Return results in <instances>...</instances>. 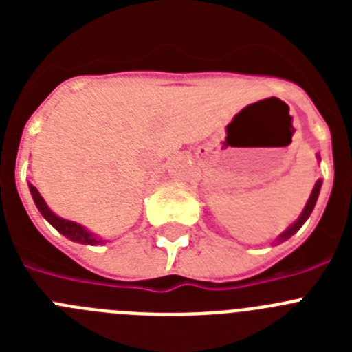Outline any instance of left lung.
<instances>
[{
    "instance_id": "1",
    "label": "left lung",
    "mask_w": 352,
    "mask_h": 352,
    "mask_svg": "<svg viewBox=\"0 0 352 352\" xmlns=\"http://www.w3.org/2000/svg\"><path fill=\"white\" fill-rule=\"evenodd\" d=\"M319 190H321V182H317L316 186H314L312 194H310L309 203H307V206H305L303 213H301V217H300V219H298V222H296V223H292V226L289 227L287 231H285L284 234H282L278 239H287V238H291V236L294 234V232H296L301 226H303L305 220L309 219L310 213H312V210H314V206H316V201H317V197H319Z\"/></svg>"
}]
</instances>
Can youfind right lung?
I'll return each mask as SVG.
<instances>
[{
    "label": "right lung",
    "mask_w": 352,
    "mask_h": 352,
    "mask_svg": "<svg viewBox=\"0 0 352 352\" xmlns=\"http://www.w3.org/2000/svg\"><path fill=\"white\" fill-rule=\"evenodd\" d=\"M30 190H31V195H33V201H35L36 208H38L40 213L43 214V219L47 220V222L51 223L52 227H56V229H58L61 234L67 236V238H70L72 241H77V243H82V245H98V243H102V239H98L96 236H93L91 232L86 231V229H84V227H80L79 223H74V222H70V220L60 219L58 214L52 213V211L47 208V204H45V201L42 199V195L38 194V190H36L35 186L30 185Z\"/></svg>",
    "instance_id": "right-lung-1"
}]
</instances>
